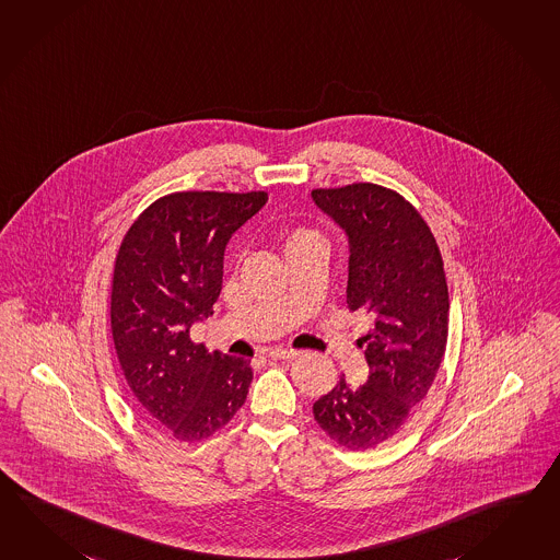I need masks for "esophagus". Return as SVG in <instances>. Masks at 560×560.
Listing matches in <instances>:
<instances>
[{
  "mask_svg": "<svg viewBox=\"0 0 560 560\" xmlns=\"http://www.w3.org/2000/svg\"><path fill=\"white\" fill-rule=\"evenodd\" d=\"M301 351H295V349H271L269 351V358H273V360H295Z\"/></svg>",
  "mask_w": 560,
  "mask_h": 560,
  "instance_id": "esophagus-1",
  "label": "esophagus"
}]
</instances>
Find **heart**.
I'll return each mask as SVG.
<instances>
[{
    "label": "heart",
    "instance_id": "b5f03b06",
    "mask_svg": "<svg viewBox=\"0 0 560 560\" xmlns=\"http://www.w3.org/2000/svg\"><path fill=\"white\" fill-rule=\"evenodd\" d=\"M281 245L285 255L299 250H325V238L310 226H293L281 235Z\"/></svg>",
    "mask_w": 560,
    "mask_h": 560
}]
</instances>
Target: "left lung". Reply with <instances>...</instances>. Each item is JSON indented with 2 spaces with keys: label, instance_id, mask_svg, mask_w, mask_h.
<instances>
[{
  "label": "left lung",
  "instance_id": "left-lung-1",
  "mask_svg": "<svg viewBox=\"0 0 560 560\" xmlns=\"http://www.w3.org/2000/svg\"><path fill=\"white\" fill-rule=\"evenodd\" d=\"M311 197L348 233V307L373 322L361 339L368 382L341 377L313 416L339 446L370 450L398 432L434 384L447 341L444 261L422 214L392 188L353 183Z\"/></svg>",
  "mask_w": 560,
  "mask_h": 560
}]
</instances>
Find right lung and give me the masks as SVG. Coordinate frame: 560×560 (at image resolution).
<instances>
[{
	"instance_id": "add662e5",
	"label": "right lung",
	"mask_w": 560,
	"mask_h": 560,
	"mask_svg": "<svg viewBox=\"0 0 560 560\" xmlns=\"http://www.w3.org/2000/svg\"><path fill=\"white\" fill-rule=\"evenodd\" d=\"M265 202V190L164 195L138 214L116 255V355L140 408L178 442L211 438L249 394L250 361L209 353L190 325L212 315L226 241Z\"/></svg>"
}]
</instances>
